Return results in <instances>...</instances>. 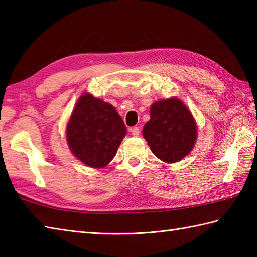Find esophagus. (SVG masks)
Instances as JSON below:
<instances>
[{
  "mask_svg": "<svg viewBox=\"0 0 257 257\" xmlns=\"http://www.w3.org/2000/svg\"><path fill=\"white\" fill-rule=\"evenodd\" d=\"M129 133L133 136H139L140 130L138 127H132V128H129Z\"/></svg>",
  "mask_w": 257,
  "mask_h": 257,
  "instance_id": "obj_1",
  "label": "esophagus"
}]
</instances>
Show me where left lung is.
<instances>
[{
	"label": "left lung",
	"mask_w": 257,
	"mask_h": 257,
	"mask_svg": "<svg viewBox=\"0 0 257 257\" xmlns=\"http://www.w3.org/2000/svg\"><path fill=\"white\" fill-rule=\"evenodd\" d=\"M143 135L157 158L177 162L192 150L196 140V125L192 114L177 98L155 102L150 120Z\"/></svg>",
	"instance_id": "8db88e82"
}]
</instances>
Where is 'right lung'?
<instances>
[{
  "instance_id": "1",
  "label": "right lung",
  "mask_w": 257,
  "mask_h": 257,
  "mask_svg": "<svg viewBox=\"0 0 257 257\" xmlns=\"http://www.w3.org/2000/svg\"><path fill=\"white\" fill-rule=\"evenodd\" d=\"M127 129L113 106L81 96L70 117L66 138L75 157L91 168H102L116 156Z\"/></svg>"
}]
</instances>
